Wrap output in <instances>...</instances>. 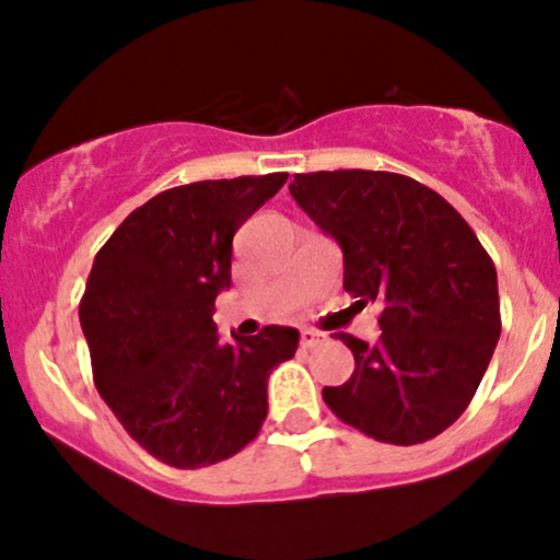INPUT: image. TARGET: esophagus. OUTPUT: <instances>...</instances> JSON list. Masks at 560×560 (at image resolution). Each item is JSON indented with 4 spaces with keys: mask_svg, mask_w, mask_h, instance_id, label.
Masks as SVG:
<instances>
[{
    "mask_svg": "<svg viewBox=\"0 0 560 560\" xmlns=\"http://www.w3.org/2000/svg\"><path fill=\"white\" fill-rule=\"evenodd\" d=\"M319 340H322V335L316 332V329H303V335H300V346H303V349H314Z\"/></svg>",
    "mask_w": 560,
    "mask_h": 560,
    "instance_id": "obj_1",
    "label": "esophagus"
}]
</instances>
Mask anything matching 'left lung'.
<instances>
[{
	"mask_svg": "<svg viewBox=\"0 0 560 560\" xmlns=\"http://www.w3.org/2000/svg\"><path fill=\"white\" fill-rule=\"evenodd\" d=\"M300 209L343 249V290L381 308V338L340 332L354 354L327 408L368 438L416 445L467 410L497 349V268L453 206L392 172L295 174Z\"/></svg>",
	"mask_w": 560,
	"mask_h": 560,
	"instance_id": "obj_1",
	"label": "left lung"
}]
</instances>
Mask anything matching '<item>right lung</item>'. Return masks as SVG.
I'll list each match as a JSON object with an SVG mask.
<instances>
[{
	"mask_svg": "<svg viewBox=\"0 0 560 560\" xmlns=\"http://www.w3.org/2000/svg\"><path fill=\"white\" fill-rule=\"evenodd\" d=\"M287 174L206 179L158 192L98 249L80 303L98 394L168 467L231 458L268 416V378L300 332L270 325L222 340L211 319L231 287L233 235Z\"/></svg>",
	"mask_w": 560,
	"mask_h": 560,
	"instance_id": "right-lung-1",
	"label": "right lung"
}]
</instances>
